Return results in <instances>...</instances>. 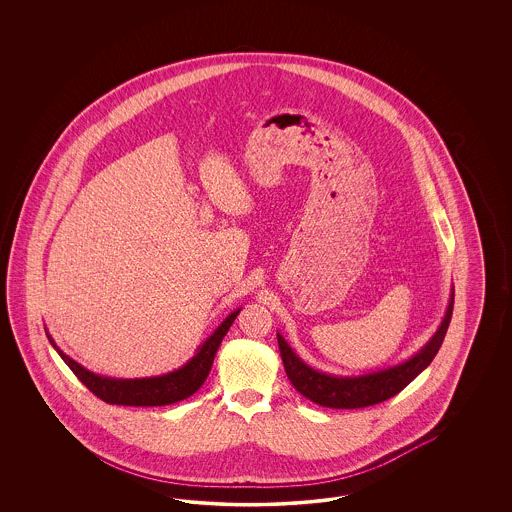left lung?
<instances>
[{
  "label": "left lung",
  "instance_id": "obj_1",
  "mask_svg": "<svg viewBox=\"0 0 512 512\" xmlns=\"http://www.w3.org/2000/svg\"><path fill=\"white\" fill-rule=\"evenodd\" d=\"M452 308H454V295L450 298L447 315L430 343L411 360L403 362L400 366L388 368L385 372L370 373L360 377H334V375L315 372L296 357L293 349L278 334L283 368L293 387L304 398H308L313 403H319L323 407L360 409V407L385 402L388 398L396 396L398 392H402L403 388L407 387L434 360L449 330Z\"/></svg>",
  "mask_w": 512,
  "mask_h": 512
}]
</instances>
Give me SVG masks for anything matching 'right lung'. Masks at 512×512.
<instances>
[{
	"label": "right lung",
	"mask_w": 512,
	"mask_h": 512,
	"mask_svg": "<svg viewBox=\"0 0 512 512\" xmlns=\"http://www.w3.org/2000/svg\"><path fill=\"white\" fill-rule=\"evenodd\" d=\"M240 311V310H238ZM238 311L231 313L221 326H217L216 332L202 343L197 355L187 362L184 368L176 372L161 375V377H150V379H110L101 377L95 373L84 370L80 364L69 357H65L62 351L56 347L63 362L75 373L78 381L84 383V387L93 392L99 400L112 403V405H133V407H157V405H169V403L186 400L191 394H195L202 383L206 381L212 362L216 357L217 347L229 328L233 325Z\"/></svg>",
	"instance_id": "1"
}]
</instances>
